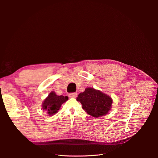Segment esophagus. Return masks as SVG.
<instances>
[{"mask_svg": "<svg viewBox=\"0 0 158 158\" xmlns=\"http://www.w3.org/2000/svg\"><path fill=\"white\" fill-rule=\"evenodd\" d=\"M69 97L71 98H76V97H77L78 94L76 93H71V94H69Z\"/></svg>", "mask_w": 158, "mask_h": 158, "instance_id": "obj_1", "label": "esophagus"}]
</instances>
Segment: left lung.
Listing matches in <instances>:
<instances>
[{
  "label": "left lung",
  "instance_id": "left-lung-1",
  "mask_svg": "<svg viewBox=\"0 0 158 158\" xmlns=\"http://www.w3.org/2000/svg\"><path fill=\"white\" fill-rule=\"evenodd\" d=\"M82 103V108L88 114L95 118L107 114L112 107L113 99L106 94L93 88H87L76 99Z\"/></svg>",
  "mask_w": 158,
  "mask_h": 158
}]
</instances>
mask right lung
<instances>
[{
    "instance_id": "add662e5",
    "label": "right lung",
    "mask_w": 158,
    "mask_h": 158,
    "mask_svg": "<svg viewBox=\"0 0 158 158\" xmlns=\"http://www.w3.org/2000/svg\"><path fill=\"white\" fill-rule=\"evenodd\" d=\"M68 99L69 98L67 96L57 95L55 92L52 91L43 102L41 107L43 110L48 114L49 116H52L58 112L62 104Z\"/></svg>"
}]
</instances>
